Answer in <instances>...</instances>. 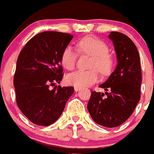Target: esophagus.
Masks as SVG:
<instances>
[{
  "instance_id": "esophagus-1",
  "label": "esophagus",
  "mask_w": 154,
  "mask_h": 154,
  "mask_svg": "<svg viewBox=\"0 0 154 154\" xmlns=\"http://www.w3.org/2000/svg\"><path fill=\"white\" fill-rule=\"evenodd\" d=\"M75 92H78L79 90H81V87H78V86H75Z\"/></svg>"
}]
</instances>
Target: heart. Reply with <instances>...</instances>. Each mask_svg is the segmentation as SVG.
Returning <instances> with one entry per match:
<instances>
[{
	"mask_svg": "<svg viewBox=\"0 0 154 154\" xmlns=\"http://www.w3.org/2000/svg\"><path fill=\"white\" fill-rule=\"evenodd\" d=\"M79 51L93 57L89 71H77L66 76V82L78 87L90 86L98 81L99 73L107 75L112 68V59L108 54V47L101 39L93 36H86L78 42ZM78 54L72 47L68 46L63 50L61 56L62 66L67 70H73L77 62Z\"/></svg>",
	"mask_w": 154,
	"mask_h": 154,
	"instance_id": "1",
	"label": "heart"
}]
</instances>
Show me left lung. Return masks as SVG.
Segmentation results:
<instances>
[{"label":"left lung","mask_w":154,"mask_h":154,"mask_svg":"<svg viewBox=\"0 0 154 154\" xmlns=\"http://www.w3.org/2000/svg\"><path fill=\"white\" fill-rule=\"evenodd\" d=\"M109 38L115 46L118 65L100 86L106 95L92 91L87 109L96 123L114 128L131 116L140 101L142 73L140 54L132 39L118 32H111Z\"/></svg>","instance_id":"left-lung-1"}]
</instances>
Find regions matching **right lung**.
Wrapping results in <instances>:
<instances>
[{"instance_id":"obj_1","label":"right lung","mask_w":154,"mask_h":154,"mask_svg":"<svg viewBox=\"0 0 154 154\" xmlns=\"http://www.w3.org/2000/svg\"><path fill=\"white\" fill-rule=\"evenodd\" d=\"M73 38L71 34L47 31L36 34L22 48L14 75L16 103L34 124L48 126L59 118L73 86L55 87L63 78L61 56ZM51 86H54L53 90Z\"/></svg>"}]
</instances>
